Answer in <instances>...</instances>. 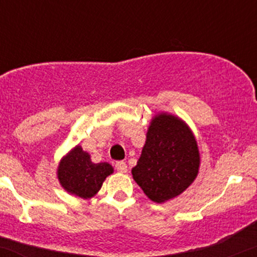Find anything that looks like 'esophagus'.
I'll list each match as a JSON object with an SVG mask.
<instances>
[{
	"label": "esophagus",
	"instance_id": "1",
	"mask_svg": "<svg viewBox=\"0 0 257 257\" xmlns=\"http://www.w3.org/2000/svg\"><path fill=\"white\" fill-rule=\"evenodd\" d=\"M114 167H115V170H117L118 172H120V173H125V172L128 171L126 163L123 162V161H118V162H115Z\"/></svg>",
	"mask_w": 257,
	"mask_h": 257
}]
</instances>
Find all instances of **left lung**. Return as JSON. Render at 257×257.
I'll list each match as a JSON object with an SVG mask.
<instances>
[{
	"label": "left lung",
	"mask_w": 257,
	"mask_h": 257,
	"mask_svg": "<svg viewBox=\"0 0 257 257\" xmlns=\"http://www.w3.org/2000/svg\"><path fill=\"white\" fill-rule=\"evenodd\" d=\"M199 165L196 140L187 124L161 113L152 119L142 156L132 173L149 199L165 202L194 182Z\"/></svg>",
	"instance_id": "left-lung-1"
}]
</instances>
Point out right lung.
Returning a JSON list of instances; mask_svg holds the SVG:
<instances>
[{"instance_id": "add662e5", "label": "right lung", "mask_w": 257, "mask_h": 257, "mask_svg": "<svg viewBox=\"0 0 257 257\" xmlns=\"http://www.w3.org/2000/svg\"><path fill=\"white\" fill-rule=\"evenodd\" d=\"M112 172L109 163L91 162L90 155L77 146L61 161L57 173L62 187L68 193L89 199L100 190L103 180Z\"/></svg>"}]
</instances>
